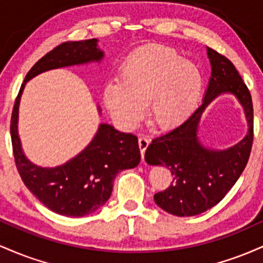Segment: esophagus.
Masks as SVG:
<instances>
[{"label": "esophagus", "mask_w": 263, "mask_h": 263, "mask_svg": "<svg viewBox=\"0 0 263 263\" xmlns=\"http://www.w3.org/2000/svg\"><path fill=\"white\" fill-rule=\"evenodd\" d=\"M138 146H140L141 156H142V159H143L144 152H146L147 147L149 146V138L146 137V136H140V137H138Z\"/></svg>", "instance_id": "1"}]
</instances>
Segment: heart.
I'll return each instance as SVG.
<instances>
[{"mask_svg": "<svg viewBox=\"0 0 263 263\" xmlns=\"http://www.w3.org/2000/svg\"><path fill=\"white\" fill-rule=\"evenodd\" d=\"M203 91L199 69L177 50L148 47L125 60L120 83H110L104 104L120 127L137 126L148 104L153 126L165 129L183 122L197 107Z\"/></svg>", "mask_w": 263, "mask_h": 263, "instance_id": "heart-1", "label": "heart"}]
</instances>
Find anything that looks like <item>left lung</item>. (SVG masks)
<instances>
[{"mask_svg": "<svg viewBox=\"0 0 263 263\" xmlns=\"http://www.w3.org/2000/svg\"><path fill=\"white\" fill-rule=\"evenodd\" d=\"M206 49L211 78L203 104L182 125L153 138L144 153L148 164L165 165L171 170L173 182L170 188L155 194V201L177 216L198 215L221 201L242 174L252 148L251 93L230 60L209 47ZM226 92L234 93L243 105L249 131L243 140L230 149H206L197 138L201 114L214 98Z\"/></svg>", "mask_w": 263, "mask_h": 263, "instance_id": "8db88e82", "label": "left lung"}]
</instances>
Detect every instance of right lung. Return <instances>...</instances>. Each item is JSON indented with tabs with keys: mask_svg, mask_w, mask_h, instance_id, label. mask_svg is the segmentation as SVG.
Returning a JSON list of instances; mask_svg holds the SVG:
<instances>
[{
	"mask_svg": "<svg viewBox=\"0 0 263 263\" xmlns=\"http://www.w3.org/2000/svg\"><path fill=\"white\" fill-rule=\"evenodd\" d=\"M104 52L98 39L65 42L32 66L21 86L11 117V140L14 162L25 185L54 213L79 218L93 213L111 197L114 180L123 170L138 165L141 152L135 135L123 134L101 123L84 151L64 164L43 168L27 159L18 136V107L26 83L35 75L63 66L100 62ZM100 112V108H99Z\"/></svg>",
	"mask_w": 263,
	"mask_h": 263,
	"instance_id": "right-lung-1",
	"label": "right lung"
}]
</instances>
